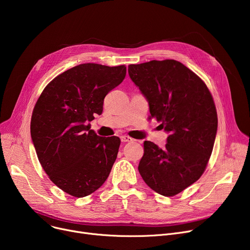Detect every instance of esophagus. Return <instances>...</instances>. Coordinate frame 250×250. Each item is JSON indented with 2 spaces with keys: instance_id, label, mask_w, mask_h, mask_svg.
Listing matches in <instances>:
<instances>
[{
  "instance_id": "obj_1",
  "label": "esophagus",
  "mask_w": 250,
  "mask_h": 250,
  "mask_svg": "<svg viewBox=\"0 0 250 250\" xmlns=\"http://www.w3.org/2000/svg\"><path fill=\"white\" fill-rule=\"evenodd\" d=\"M121 140H122L123 143H128V142H133L134 141V139H132V138L128 137V136H125V135L122 136Z\"/></svg>"
}]
</instances>
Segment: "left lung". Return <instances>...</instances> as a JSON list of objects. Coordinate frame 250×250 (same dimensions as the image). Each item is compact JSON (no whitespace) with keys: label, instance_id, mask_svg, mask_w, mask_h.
<instances>
[{"label":"left lung","instance_id":"8db88e82","mask_svg":"<svg viewBox=\"0 0 250 250\" xmlns=\"http://www.w3.org/2000/svg\"><path fill=\"white\" fill-rule=\"evenodd\" d=\"M128 75L168 134L164 148L145 141L139 172L154 191L171 196L204 173L218 128L213 97L202 79L174 60L129 64Z\"/></svg>","mask_w":250,"mask_h":250}]
</instances>
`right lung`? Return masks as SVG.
Returning <instances> with one entry per match:
<instances>
[{
  "mask_svg": "<svg viewBox=\"0 0 250 250\" xmlns=\"http://www.w3.org/2000/svg\"><path fill=\"white\" fill-rule=\"evenodd\" d=\"M126 67L81 63L56 77L33 109L30 132L38 160L62 190L84 198L107 179L121 140L90 129L103 100L125 77Z\"/></svg>",
  "mask_w": 250,
  "mask_h": 250,
  "instance_id": "add662e5",
  "label": "right lung"
}]
</instances>
